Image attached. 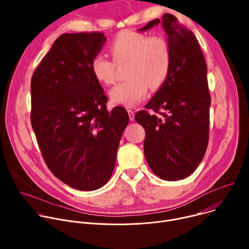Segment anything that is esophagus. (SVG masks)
<instances>
[{
	"mask_svg": "<svg viewBox=\"0 0 249 249\" xmlns=\"http://www.w3.org/2000/svg\"><path fill=\"white\" fill-rule=\"evenodd\" d=\"M127 112H128V114H129V119H130L131 121H134V119H135L134 111H133L132 109H127Z\"/></svg>",
	"mask_w": 249,
	"mask_h": 249,
	"instance_id": "1",
	"label": "esophagus"
}]
</instances>
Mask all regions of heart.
I'll use <instances>...</instances> for the list:
<instances>
[{
  "instance_id": "1",
  "label": "heart",
  "mask_w": 249,
  "mask_h": 249,
  "mask_svg": "<svg viewBox=\"0 0 249 249\" xmlns=\"http://www.w3.org/2000/svg\"><path fill=\"white\" fill-rule=\"evenodd\" d=\"M113 61L96 54L90 62L93 78L100 84L115 82L116 65L128 62V80L117 84L109 91L115 104L134 106L145 97L149 87L160 88L168 78L171 67L170 46L162 36H150L132 30L119 32L109 44Z\"/></svg>"
}]
</instances>
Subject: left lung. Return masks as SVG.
<instances>
[{
	"label": "left lung",
	"instance_id": "obj_1",
	"mask_svg": "<svg viewBox=\"0 0 249 249\" xmlns=\"http://www.w3.org/2000/svg\"><path fill=\"white\" fill-rule=\"evenodd\" d=\"M160 18L139 29L146 31ZM162 28L168 36L171 67L168 78L146 104L147 110L136 113L144 127V152L148 164L160 178L180 180L195 171L203 160L209 141L211 96L207 64L191 30L165 14Z\"/></svg>",
	"mask_w": 249,
	"mask_h": 249
}]
</instances>
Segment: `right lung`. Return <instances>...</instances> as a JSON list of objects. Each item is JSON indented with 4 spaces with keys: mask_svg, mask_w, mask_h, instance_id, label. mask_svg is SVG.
Masks as SVG:
<instances>
[{
    "mask_svg": "<svg viewBox=\"0 0 249 249\" xmlns=\"http://www.w3.org/2000/svg\"><path fill=\"white\" fill-rule=\"evenodd\" d=\"M105 41L102 32L64 33L31 78V125L45 163L83 191L109 180L129 122L125 108L107 110V96L91 74V59Z\"/></svg>",
    "mask_w": 249,
    "mask_h": 249,
    "instance_id": "obj_1",
    "label": "right lung"
}]
</instances>
